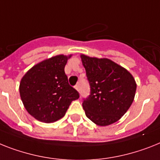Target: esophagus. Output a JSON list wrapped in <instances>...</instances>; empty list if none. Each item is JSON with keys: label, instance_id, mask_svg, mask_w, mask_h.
I'll list each match as a JSON object with an SVG mask.
<instances>
[{"label": "esophagus", "instance_id": "34e87169", "mask_svg": "<svg viewBox=\"0 0 160 160\" xmlns=\"http://www.w3.org/2000/svg\"><path fill=\"white\" fill-rule=\"evenodd\" d=\"M74 88H75V89L78 90V91H79V85H76Z\"/></svg>", "mask_w": 160, "mask_h": 160}]
</instances>
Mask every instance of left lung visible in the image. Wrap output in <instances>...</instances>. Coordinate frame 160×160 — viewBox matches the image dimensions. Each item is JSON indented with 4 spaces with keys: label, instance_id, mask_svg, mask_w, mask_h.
Returning <instances> with one entry per match:
<instances>
[{
    "label": "left lung",
    "instance_id": "1",
    "mask_svg": "<svg viewBox=\"0 0 160 160\" xmlns=\"http://www.w3.org/2000/svg\"><path fill=\"white\" fill-rule=\"evenodd\" d=\"M90 86L82 101L86 116L99 126L117 122L130 108L137 84L128 71L110 59L81 55Z\"/></svg>",
    "mask_w": 160,
    "mask_h": 160
}]
</instances>
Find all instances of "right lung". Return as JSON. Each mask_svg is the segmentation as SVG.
<instances>
[{
    "label": "right lung",
    "instance_id": "right-lung-1",
    "mask_svg": "<svg viewBox=\"0 0 160 160\" xmlns=\"http://www.w3.org/2000/svg\"><path fill=\"white\" fill-rule=\"evenodd\" d=\"M67 60L63 55L46 59L33 66L21 80L19 93L25 109L41 122L60 119L71 102L79 98L64 72Z\"/></svg>",
    "mask_w": 160,
    "mask_h": 160
}]
</instances>
